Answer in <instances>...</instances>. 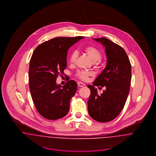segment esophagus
Returning a JSON list of instances; mask_svg holds the SVG:
<instances>
[{
    "label": "esophagus",
    "instance_id": "1",
    "mask_svg": "<svg viewBox=\"0 0 156 156\" xmlns=\"http://www.w3.org/2000/svg\"><path fill=\"white\" fill-rule=\"evenodd\" d=\"M77 85H78L79 87H83L85 86V85L84 83H82V82H78L77 83Z\"/></svg>",
    "mask_w": 156,
    "mask_h": 156
}]
</instances>
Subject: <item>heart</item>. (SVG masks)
Listing matches in <instances>:
<instances>
[{
  "label": "heart",
  "instance_id": "1",
  "mask_svg": "<svg viewBox=\"0 0 156 156\" xmlns=\"http://www.w3.org/2000/svg\"><path fill=\"white\" fill-rule=\"evenodd\" d=\"M83 51L89 56L94 64L96 66H98L101 63V58L102 57L101 51L94 45H87L83 48ZM78 56V53L76 51H73L69 56V63L71 65H74ZM90 76V73L88 71L79 70L76 73V76L82 81H87Z\"/></svg>",
  "mask_w": 156,
  "mask_h": 156
}]
</instances>
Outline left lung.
<instances>
[{"label": "left lung", "mask_w": 156, "mask_h": 156, "mask_svg": "<svg viewBox=\"0 0 156 156\" xmlns=\"http://www.w3.org/2000/svg\"><path fill=\"white\" fill-rule=\"evenodd\" d=\"M94 40L105 47L108 61L106 67L94 80L93 85L88 86L90 90L88 110L92 118L106 122L115 119L124 107L130 90L132 67L122 47L105 38ZM95 86L100 88L105 86L106 89L98 95Z\"/></svg>", "instance_id": "1"}]
</instances>
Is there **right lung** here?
<instances>
[{
	"mask_svg": "<svg viewBox=\"0 0 156 156\" xmlns=\"http://www.w3.org/2000/svg\"><path fill=\"white\" fill-rule=\"evenodd\" d=\"M83 37H57L39 45L30 60L29 85L38 112L45 119L63 118L69 109L71 98L77 90V83L69 80L61 87L56 80L63 76L67 67L68 48Z\"/></svg>",
	"mask_w": 156,
	"mask_h": 156,
	"instance_id": "add662e5",
	"label": "right lung"
}]
</instances>
